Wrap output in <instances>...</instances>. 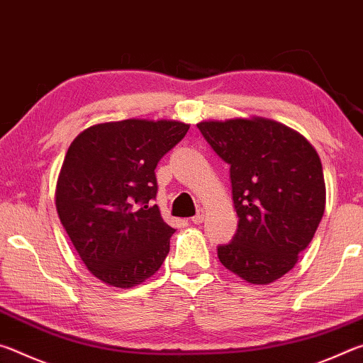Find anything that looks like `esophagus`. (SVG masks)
Listing matches in <instances>:
<instances>
[{
	"mask_svg": "<svg viewBox=\"0 0 363 363\" xmlns=\"http://www.w3.org/2000/svg\"><path fill=\"white\" fill-rule=\"evenodd\" d=\"M205 216H206V214H205V210H203V208H200V210L196 211L195 216H194L192 219H190V220H192L194 224H201V223H203V220H205Z\"/></svg>",
	"mask_w": 363,
	"mask_h": 363,
	"instance_id": "obj_1",
	"label": "esophagus"
}]
</instances>
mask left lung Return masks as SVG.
<instances>
[{
	"label": "left lung",
	"instance_id": "1",
	"mask_svg": "<svg viewBox=\"0 0 363 363\" xmlns=\"http://www.w3.org/2000/svg\"><path fill=\"white\" fill-rule=\"evenodd\" d=\"M196 126L230 164L238 229L218 247L219 261L248 284H272L294 267L320 224L327 199L320 157L303 134L262 116Z\"/></svg>",
	"mask_w": 363,
	"mask_h": 363
}]
</instances>
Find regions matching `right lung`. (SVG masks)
<instances>
[{
    "label": "right lung",
    "mask_w": 363,
    "mask_h": 363,
    "mask_svg": "<svg viewBox=\"0 0 363 363\" xmlns=\"http://www.w3.org/2000/svg\"><path fill=\"white\" fill-rule=\"evenodd\" d=\"M189 128L177 120L97 123L67 150L56 210L84 266L106 285L143 284L169 253L174 229L153 205L155 168Z\"/></svg>",
    "instance_id": "obj_1"
}]
</instances>
